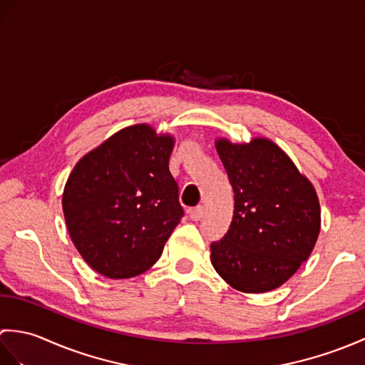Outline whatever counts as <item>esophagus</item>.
I'll list each match as a JSON object with an SVG mask.
<instances>
[{"label":"esophagus","mask_w":365,"mask_h":365,"mask_svg":"<svg viewBox=\"0 0 365 365\" xmlns=\"http://www.w3.org/2000/svg\"><path fill=\"white\" fill-rule=\"evenodd\" d=\"M188 213H190V218H191L192 221H199V220L204 216V207H202V205H197V207H195V208H191V210H190Z\"/></svg>","instance_id":"34e87169"}]
</instances>
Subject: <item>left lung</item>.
I'll use <instances>...</instances> for the list:
<instances>
[{
    "label": "left lung",
    "instance_id": "1",
    "mask_svg": "<svg viewBox=\"0 0 365 365\" xmlns=\"http://www.w3.org/2000/svg\"><path fill=\"white\" fill-rule=\"evenodd\" d=\"M234 190V218L210 245L212 265L245 293L281 287L311 255L320 234V202L312 183L273 141L216 139Z\"/></svg>",
    "mask_w": 365,
    "mask_h": 365
}]
</instances>
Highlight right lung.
I'll return each instance as SVG.
<instances>
[{
	"mask_svg": "<svg viewBox=\"0 0 365 365\" xmlns=\"http://www.w3.org/2000/svg\"><path fill=\"white\" fill-rule=\"evenodd\" d=\"M170 135L150 125L123 128L76 163L63 210L72 242L97 273L127 279L144 273L183 216L169 173Z\"/></svg>",
	"mask_w": 365,
	"mask_h": 365,
	"instance_id": "add662e5",
	"label": "right lung"
}]
</instances>
